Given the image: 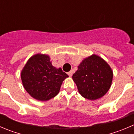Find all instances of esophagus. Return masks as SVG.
Segmentation results:
<instances>
[{
	"instance_id": "esophagus-1",
	"label": "esophagus",
	"mask_w": 134,
	"mask_h": 134,
	"mask_svg": "<svg viewBox=\"0 0 134 134\" xmlns=\"http://www.w3.org/2000/svg\"><path fill=\"white\" fill-rule=\"evenodd\" d=\"M68 75L69 76H72V71H69V72H68Z\"/></svg>"
}]
</instances>
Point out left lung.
<instances>
[{"label":"left lung","mask_w":134,"mask_h":134,"mask_svg":"<svg viewBox=\"0 0 134 134\" xmlns=\"http://www.w3.org/2000/svg\"><path fill=\"white\" fill-rule=\"evenodd\" d=\"M72 79L82 97L95 100L104 96L109 90L113 71L102 58L92 55L79 65Z\"/></svg>","instance_id":"1"}]
</instances>
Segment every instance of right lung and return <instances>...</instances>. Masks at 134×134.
<instances>
[{
    "label": "right lung",
    "mask_w": 134,
    "mask_h": 134,
    "mask_svg": "<svg viewBox=\"0 0 134 134\" xmlns=\"http://www.w3.org/2000/svg\"><path fill=\"white\" fill-rule=\"evenodd\" d=\"M50 60L48 55H33L21 74L25 90L31 97L40 101H47L57 96L62 82L69 76L61 68L53 67Z\"/></svg>",
    "instance_id": "right-lung-1"
}]
</instances>
